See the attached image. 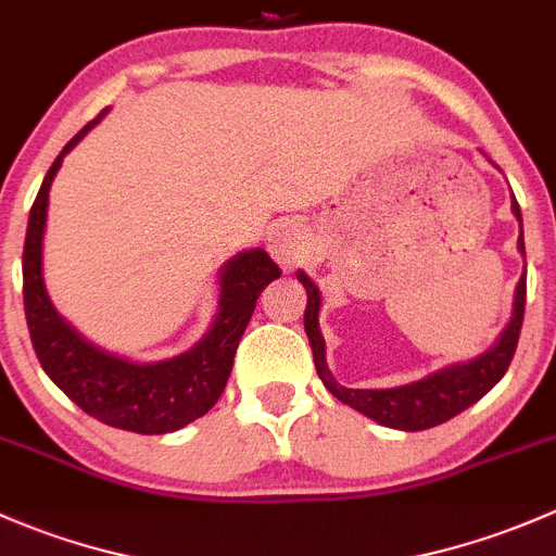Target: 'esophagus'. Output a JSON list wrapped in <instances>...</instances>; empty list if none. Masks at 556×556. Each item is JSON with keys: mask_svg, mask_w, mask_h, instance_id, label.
I'll return each instance as SVG.
<instances>
[{"mask_svg": "<svg viewBox=\"0 0 556 556\" xmlns=\"http://www.w3.org/2000/svg\"><path fill=\"white\" fill-rule=\"evenodd\" d=\"M268 250L285 268L295 266L309 252V228L299 220L277 223L271 228V237H268Z\"/></svg>", "mask_w": 556, "mask_h": 556, "instance_id": "34e87169", "label": "esophagus"}]
</instances>
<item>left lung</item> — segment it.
I'll return each mask as SVG.
<instances>
[{
	"instance_id": "8db88e82",
	"label": "left lung",
	"mask_w": 556,
	"mask_h": 556,
	"mask_svg": "<svg viewBox=\"0 0 556 556\" xmlns=\"http://www.w3.org/2000/svg\"><path fill=\"white\" fill-rule=\"evenodd\" d=\"M511 212L519 220V252L525 255V239H521V212L517 199L511 201ZM299 282L306 288V312H304V328L309 336L314 366H317L319 379L333 392L341 403L352 406L355 412L366 414L374 422L384 425V428L395 430H428L435 425L446 422V419L457 417L468 406H473L479 397H484L503 379V374L511 366V357L517 352V341L521 333V319H525V301H527V274H521L517 293H514V312L511 323L501 333L497 344L486 350L484 355L473 357L468 363H454V366L441 368V371L430 374V377L419 379V382L390 387V390H350V387L339 384L330 374L328 361H325V339L319 333V290L317 285L299 271Z\"/></svg>"
}]
</instances>
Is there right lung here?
<instances>
[{
	"label": "right lung",
	"mask_w": 556,
	"mask_h": 556,
	"mask_svg": "<svg viewBox=\"0 0 556 556\" xmlns=\"http://www.w3.org/2000/svg\"><path fill=\"white\" fill-rule=\"evenodd\" d=\"M106 112V110H104ZM93 117L66 142L42 179L24 242V309L31 344L45 374L86 414L112 428L142 435L174 433L204 417L226 390L239 339L255 312L257 295L279 277L263 250L239 252L220 268V299L212 328L193 350L159 363H134L83 339L50 301L42 277V237L48 193L64 155L104 117Z\"/></svg>",
	"instance_id": "right-lung-1"
}]
</instances>
